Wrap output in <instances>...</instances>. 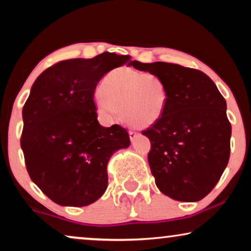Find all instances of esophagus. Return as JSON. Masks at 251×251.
Masks as SVG:
<instances>
[{"mask_svg":"<svg viewBox=\"0 0 251 251\" xmlns=\"http://www.w3.org/2000/svg\"><path fill=\"white\" fill-rule=\"evenodd\" d=\"M129 136H130V140H131V142H133V140L137 138V136H138V133H137L136 131H132V130H130Z\"/></svg>","mask_w":251,"mask_h":251,"instance_id":"1","label":"esophagus"}]
</instances>
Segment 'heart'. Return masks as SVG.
Masks as SVG:
<instances>
[{
	"instance_id": "b5f03b06",
	"label": "heart",
	"mask_w": 251,
	"mask_h": 251,
	"mask_svg": "<svg viewBox=\"0 0 251 251\" xmlns=\"http://www.w3.org/2000/svg\"><path fill=\"white\" fill-rule=\"evenodd\" d=\"M96 105L111 120L121 116L137 128L155 125L166 113L167 88L155 75L131 68H116L107 74L95 95Z\"/></svg>"
}]
</instances>
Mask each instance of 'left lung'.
<instances>
[{"instance_id":"obj_1","label":"left lung","mask_w":251,"mask_h":251,"mask_svg":"<svg viewBox=\"0 0 251 251\" xmlns=\"http://www.w3.org/2000/svg\"><path fill=\"white\" fill-rule=\"evenodd\" d=\"M136 70L162 80L168 106L142 135L149 137V163L155 184L177 201L197 202L212 191L229 159L232 126L226 101L203 72L177 64L132 60Z\"/></svg>"}]
</instances>
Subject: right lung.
I'll return each mask as SVG.
<instances>
[{
	"label": "right lung",
	"mask_w": 251,
	"mask_h": 251,
	"mask_svg": "<svg viewBox=\"0 0 251 251\" xmlns=\"http://www.w3.org/2000/svg\"><path fill=\"white\" fill-rule=\"evenodd\" d=\"M130 56L102 52L47 68L34 82L23 107L20 146L34 183L54 203L84 207L107 188V163L130 145L119 125H99L94 101L100 78Z\"/></svg>",
	"instance_id": "1"
}]
</instances>
